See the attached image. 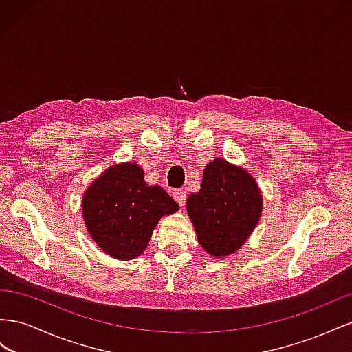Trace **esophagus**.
<instances>
[{
	"instance_id": "34e87169",
	"label": "esophagus",
	"mask_w": 352,
	"mask_h": 352,
	"mask_svg": "<svg viewBox=\"0 0 352 352\" xmlns=\"http://www.w3.org/2000/svg\"><path fill=\"white\" fill-rule=\"evenodd\" d=\"M173 197L175 199V202L178 204V205H184L186 204V199H187V193L184 192V190H182V188H178V190H174V193H173Z\"/></svg>"
}]
</instances>
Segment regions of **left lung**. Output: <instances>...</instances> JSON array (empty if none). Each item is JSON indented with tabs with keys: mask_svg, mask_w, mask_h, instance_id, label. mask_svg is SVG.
<instances>
[{
	"mask_svg": "<svg viewBox=\"0 0 352 352\" xmlns=\"http://www.w3.org/2000/svg\"><path fill=\"white\" fill-rule=\"evenodd\" d=\"M199 243L212 256H227L242 246L258 224L263 197L245 169L224 159L209 162L200 190L187 199Z\"/></svg>",
	"mask_w": 352,
	"mask_h": 352,
	"instance_id": "8db88e82",
	"label": "left lung"
}]
</instances>
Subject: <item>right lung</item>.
Wrapping results in <instances>:
<instances>
[{"mask_svg": "<svg viewBox=\"0 0 352 352\" xmlns=\"http://www.w3.org/2000/svg\"><path fill=\"white\" fill-rule=\"evenodd\" d=\"M178 210L162 187L147 186L137 164L107 169L88 187L82 199L85 226L110 256L133 259L147 248L160 217Z\"/></svg>", "mask_w": 352, "mask_h": 352, "instance_id": "add662e5", "label": "right lung"}]
</instances>
